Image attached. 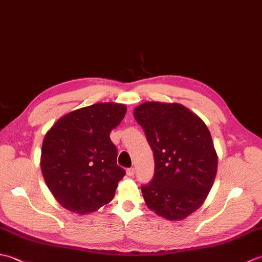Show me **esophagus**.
<instances>
[{
	"instance_id": "esophagus-1",
	"label": "esophagus",
	"mask_w": 262,
	"mask_h": 262,
	"mask_svg": "<svg viewBox=\"0 0 262 262\" xmlns=\"http://www.w3.org/2000/svg\"><path fill=\"white\" fill-rule=\"evenodd\" d=\"M127 176L128 177H134V174H135V169L134 168H129V169H127Z\"/></svg>"
}]
</instances>
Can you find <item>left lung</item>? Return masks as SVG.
Returning a JSON list of instances; mask_svg holds the SVG:
<instances>
[{"label": "left lung", "instance_id": "8db88e82", "mask_svg": "<svg viewBox=\"0 0 262 262\" xmlns=\"http://www.w3.org/2000/svg\"><path fill=\"white\" fill-rule=\"evenodd\" d=\"M134 116L154 155L152 180L141 187L147 207L170 221L183 220L204 203L216 177L208 128L179 103L145 102Z\"/></svg>", "mask_w": 262, "mask_h": 262}]
</instances>
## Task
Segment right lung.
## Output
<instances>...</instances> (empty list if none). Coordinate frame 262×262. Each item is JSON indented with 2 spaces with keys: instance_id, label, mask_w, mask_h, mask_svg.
<instances>
[{
  "instance_id": "obj_1",
  "label": "right lung",
  "mask_w": 262,
  "mask_h": 262,
  "mask_svg": "<svg viewBox=\"0 0 262 262\" xmlns=\"http://www.w3.org/2000/svg\"><path fill=\"white\" fill-rule=\"evenodd\" d=\"M126 111L120 103H96L63 116L48 130L41 148V171L64 208L86 214L113 200L126 171L117 164L110 132Z\"/></svg>"
}]
</instances>
